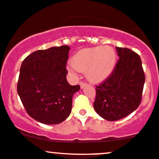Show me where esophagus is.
Returning <instances> with one entry per match:
<instances>
[{
    "label": "esophagus",
    "instance_id": "1",
    "mask_svg": "<svg viewBox=\"0 0 159 159\" xmlns=\"http://www.w3.org/2000/svg\"><path fill=\"white\" fill-rule=\"evenodd\" d=\"M87 85V84L85 82H83V81H81L80 82V86H81V88H84Z\"/></svg>",
    "mask_w": 159,
    "mask_h": 159
}]
</instances>
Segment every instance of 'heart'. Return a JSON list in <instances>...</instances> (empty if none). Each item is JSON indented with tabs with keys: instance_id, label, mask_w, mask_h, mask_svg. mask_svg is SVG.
Wrapping results in <instances>:
<instances>
[{
	"instance_id": "1",
	"label": "heart",
	"mask_w": 159,
	"mask_h": 159,
	"mask_svg": "<svg viewBox=\"0 0 159 159\" xmlns=\"http://www.w3.org/2000/svg\"><path fill=\"white\" fill-rule=\"evenodd\" d=\"M116 53L110 46L84 48L78 52L69 66V71H86L90 82L99 83L111 74L116 64Z\"/></svg>"
}]
</instances>
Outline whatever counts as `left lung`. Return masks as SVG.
<instances>
[{"instance_id": "1", "label": "left lung", "mask_w": 159, "mask_h": 159, "mask_svg": "<svg viewBox=\"0 0 159 159\" xmlns=\"http://www.w3.org/2000/svg\"><path fill=\"white\" fill-rule=\"evenodd\" d=\"M119 57L111 74L96 86L95 111L107 121H118L138 108L145 74L139 56L128 48H116Z\"/></svg>"}]
</instances>
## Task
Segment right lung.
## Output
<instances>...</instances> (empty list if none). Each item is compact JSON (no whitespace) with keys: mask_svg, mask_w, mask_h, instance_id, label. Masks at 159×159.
I'll return each instance as SVG.
<instances>
[{"mask_svg":"<svg viewBox=\"0 0 159 159\" xmlns=\"http://www.w3.org/2000/svg\"><path fill=\"white\" fill-rule=\"evenodd\" d=\"M70 48L53 47L33 52L21 65L17 92L29 116L45 125H57L69 116L72 97L80 90L66 79Z\"/></svg>","mask_w":159,"mask_h":159,"instance_id":"obj_1","label":"right lung"}]
</instances>
